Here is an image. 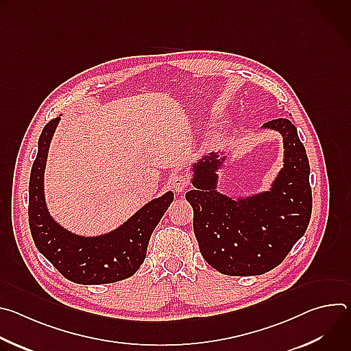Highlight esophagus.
Returning <instances> with one entry per match:
<instances>
[{
  "label": "esophagus",
  "instance_id": "esophagus-1",
  "mask_svg": "<svg viewBox=\"0 0 351 351\" xmlns=\"http://www.w3.org/2000/svg\"><path fill=\"white\" fill-rule=\"evenodd\" d=\"M171 184H172V187H173V190H175L176 193H182V191H184V190L187 189V186H189V179H187L184 175L179 173V175L172 176Z\"/></svg>",
  "mask_w": 351,
  "mask_h": 351
}]
</instances>
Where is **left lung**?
<instances>
[{
  "label": "left lung",
  "mask_w": 351,
  "mask_h": 351,
  "mask_svg": "<svg viewBox=\"0 0 351 351\" xmlns=\"http://www.w3.org/2000/svg\"><path fill=\"white\" fill-rule=\"evenodd\" d=\"M261 129L283 138V167L268 190L248 195L218 191L229 154L210 153L190 165L193 229L204 260L232 276L263 275L278 267L307 230L313 195L310 164L297 128L279 118Z\"/></svg>",
  "instance_id": "obj_1"
}]
</instances>
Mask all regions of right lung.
I'll list each match as a JSON object with an SVG mask.
<instances>
[{"label": "right lung", "instance_id": "1", "mask_svg": "<svg viewBox=\"0 0 351 351\" xmlns=\"http://www.w3.org/2000/svg\"><path fill=\"white\" fill-rule=\"evenodd\" d=\"M61 118L49 121L40 137L29 180V226L38 252L66 279L80 285L119 282L136 274L144 263L153 230L173 202L169 190L153 198L118 228L84 236L64 228L48 211L44 172L48 149Z\"/></svg>", "mask_w": 351, "mask_h": 351}]
</instances>
